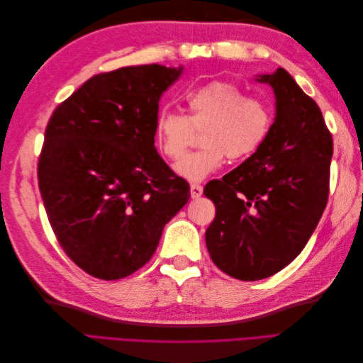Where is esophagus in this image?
Masks as SVG:
<instances>
[{"label":"esophagus","mask_w":363,"mask_h":363,"mask_svg":"<svg viewBox=\"0 0 363 363\" xmlns=\"http://www.w3.org/2000/svg\"><path fill=\"white\" fill-rule=\"evenodd\" d=\"M201 195H203V186L192 183L191 184V196H192V199L196 200V199H200Z\"/></svg>","instance_id":"obj_1"}]
</instances>
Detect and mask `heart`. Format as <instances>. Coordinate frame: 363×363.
I'll list each match as a JSON object with an SVG mask.
<instances>
[{
    "instance_id": "obj_1",
    "label": "heart",
    "mask_w": 363,
    "mask_h": 363,
    "mask_svg": "<svg viewBox=\"0 0 363 363\" xmlns=\"http://www.w3.org/2000/svg\"><path fill=\"white\" fill-rule=\"evenodd\" d=\"M186 111H160L155 121L159 151L169 160L180 159L193 130H202L203 147L175 164L183 179L200 182L228 160H244L265 144L272 127L267 101L247 96L242 87L230 82H212L186 94Z\"/></svg>"
}]
</instances>
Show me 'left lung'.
<instances>
[{"mask_svg": "<svg viewBox=\"0 0 363 363\" xmlns=\"http://www.w3.org/2000/svg\"><path fill=\"white\" fill-rule=\"evenodd\" d=\"M276 95V119L255 155L223 180L206 184L215 219L206 245L230 277L274 276L300 255L328 200L333 139L321 108L279 68L260 75Z\"/></svg>", "mask_w": 363, "mask_h": 363, "instance_id": "8db88e82", "label": "left lung"}]
</instances>
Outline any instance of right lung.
<instances>
[{
  "label": "right lung",
  "instance_id": "right-lung-1",
  "mask_svg": "<svg viewBox=\"0 0 363 363\" xmlns=\"http://www.w3.org/2000/svg\"><path fill=\"white\" fill-rule=\"evenodd\" d=\"M180 74L157 63L96 74L48 121L40 196L60 247L92 277L118 280L144 267L191 199L155 147L159 100Z\"/></svg>",
  "mask_w": 363,
  "mask_h": 363
}]
</instances>
